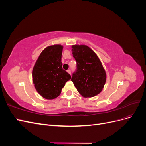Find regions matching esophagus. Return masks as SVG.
Listing matches in <instances>:
<instances>
[{"mask_svg":"<svg viewBox=\"0 0 146 146\" xmlns=\"http://www.w3.org/2000/svg\"><path fill=\"white\" fill-rule=\"evenodd\" d=\"M67 72H68V73H69V74H70V70H68Z\"/></svg>","mask_w":146,"mask_h":146,"instance_id":"esophagus-1","label":"esophagus"}]
</instances>
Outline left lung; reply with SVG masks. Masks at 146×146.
Wrapping results in <instances>:
<instances>
[{
  "label": "left lung",
  "instance_id": "1",
  "mask_svg": "<svg viewBox=\"0 0 146 146\" xmlns=\"http://www.w3.org/2000/svg\"><path fill=\"white\" fill-rule=\"evenodd\" d=\"M73 57L77 62V70L71 81L84 98H92L102 91L107 79L105 70L100 59L86 45L72 46Z\"/></svg>",
  "mask_w": 146,
  "mask_h": 146
}]
</instances>
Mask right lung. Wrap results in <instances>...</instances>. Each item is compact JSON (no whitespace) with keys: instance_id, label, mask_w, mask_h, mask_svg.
I'll use <instances>...</instances> for the list:
<instances>
[{"instance_id":"right-lung-1","label":"right lung","mask_w":146,"mask_h":146,"mask_svg":"<svg viewBox=\"0 0 146 146\" xmlns=\"http://www.w3.org/2000/svg\"><path fill=\"white\" fill-rule=\"evenodd\" d=\"M63 46L55 44L48 46L39 55L32 70L35 89L42 98L51 100L56 98L71 77L62 68Z\"/></svg>"}]
</instances>
